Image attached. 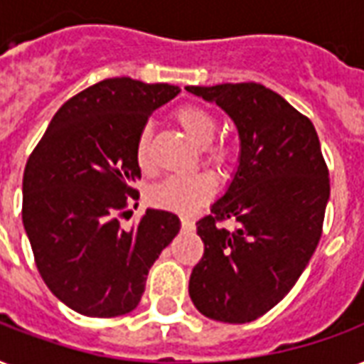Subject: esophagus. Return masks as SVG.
Listing matches in <instances>:
<instances>
[{
	"instance_id": "34e87169",
	"label": "esophagus",
	"mask_w": 364,
	"mask_h": 364,
	"mask_svg": "<svg viewBox=\"0 0 364 364\" xmlns=\"http://www.w3.org/2000/svg\"><path fill=\"white\" fill-rule=\"evenodd\" d=\"M181 228L185 231H193L195 230V222L191 218H181Z\"/></svg>"
}]
</instances>
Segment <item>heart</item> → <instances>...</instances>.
I'll use <instances>...</instances> for the list:
<instances>
[{
    "label": "heart",
    "instance_id": "1",
    "mask_svg": "<svg viewBox=\"0 0 364 364\" xmlns=\"http://www.w3.org/2000/svg\"><path fill=\"white\" fill-rule=\"evenodd\" d=\"M175 119L181 125L191 139L204 146V160L214 168H228L233 160V148L230 142H214V134L218 131V119L206 107L187 104L175 112ZM134 160L142 171L152 169V156H150V127H142L136 134L134 144ZM216 193V181L208 173L185 175V177H168L164 181L156 183L148 191V200L156 208L169 210L177 214H193L203 204H206Z\"/></svg>",
    "mask_w": 364,
    "mask_h": 364
}]
</instances>
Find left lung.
Segmentation results:
<instances>
[{"mask_svg":"<svg viewBox=\"0 0 364 364\" xmlns=\"http://www.w3.org/2000/svg\"><path fill=\"white\" fill-rule=\"evenodd\" d=\"M235 123L241 154L228 189L196 222L204 243L189 282L204 316L260 318L291 291L322 235L330 179L309 117L257 82L187 86ZM235 219L228 232L219 225Z\"/></svg>","mask_w":364,"mask_h":364,"instance_id":"left-lung-1","label":"left lung"}]
</instances>
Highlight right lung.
I'll return each instance as SVG.
<instances>
[{"label":"right lung","mask_w":364,"mask_h":364,"mask_svg":"<svg viewBox=\"0 0 364 364\" xmlns=\"http://www.w3.org/2000/svg\"><path fill=\"white\" fill-rule=\"evenodd\" d=\"M177 94L179 86L164 82L100 80L59 107L26 161L23 223L36 268L79 314L133 311L148 270L179 233V218L166 210L148 208L131 230L117 218L139 196L136 134Z\"/></svg>","instance_id":"obj_1"}]
</instances>
